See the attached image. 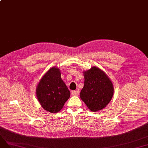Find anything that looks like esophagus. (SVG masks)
Returning <instances> with one entry per match:
<instances>
[{
    "mask_svg": "<svg viewBox=\"0 0 148 148\" xmlns=\"http://www.w3.org/2000/svg\"><path fill=\"white\" fill-rule=\"evenodd\" d=\"M71 93H72V95H73V96H78L79 95V91L78 90L72 91Z\"/></svg>",
    "mask_w": 148,
    "mask_h": 148,
    "instance_id": "34e87169",
    "label": "esophagus"
}]
</instances>
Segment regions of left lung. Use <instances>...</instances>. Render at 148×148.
<instances>
[{
	"label": "left lung",
	"mask_w": 148,
	"mask_h": 148,
	"mask_svg": "<svg viewBox=\"0 0 148 148\" xmlns=\"http://www.w3.org/2000/svg\"><path fill=\"white\" fill-rule=\"evenodd\" d=\"M84 86L80 99L92 112H97L109 103L114 95V85L107 74L99 67L84 71Z\"/></svg>",
	"instance_id": "8db88e82"
}]
</instances>
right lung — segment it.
<instances>
[{
	"instance_id": "add662e5",
	"label": "right lung",
	"mask_w": 148,
	"mask_h": 148,
	"mask_svg": "<svg viewBox=\"0 0 148 148\" xmlns=\"http://www.w3.org/2000/svg\"><path fill=\"white\" fill-rule=\"evenodd\" d=\"M36 94L42 107L55 114L62 109L70 97V92L61 78L58 67L53 66L43 75L36 86Z\"/></svg>"
}]
</instances>
